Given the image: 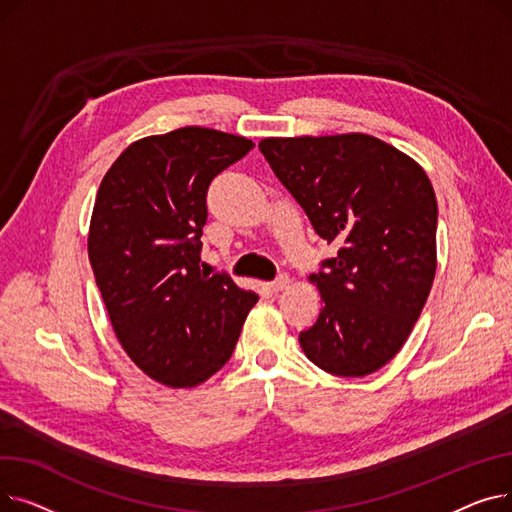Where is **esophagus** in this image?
Here are the masks:
<instances>
[{"label":"esophagus","instance_id":"1","mask_svg":"<svg viewBox=\"0 0 512 512\" xmlns=\"http://www.w3.org/2000/svg\"><path fill=\"white\" fill-rule=\"evenodd\" d=\"M288 284H290V278H288L286 274H280L274 282H270V288H272L274 292H280V290L288 288Z\"/></svg>","mask_w":512,"mask_h":512}]
</instances>
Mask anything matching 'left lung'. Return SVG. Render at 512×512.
I'll return each instance as SVG.
<instances>
[{
  "label": "left lung",
  "mask_w": 512,
  "mask_h": 512,
  "mask_svg": "<svg viewBox=\"0 0 512 512\" xmlns=\"http://www.w3.org/2000/svg\"><path fill=\"white\" fill-rule=\"evenodd\" d=\"M259 151L324 240L321 313L305 355L340 378L382 369L407 342L436 276L438 203L419 164L369 134L263 139Z\"/></svg>",
  "instance_id": "8db88e82"
}]
</instances>
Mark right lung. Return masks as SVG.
Segmentation results:
<instances>
[{
  "label": "right lung",
  "mask_w": 512,
  "mask_h": 512,
  "mask_svg": "<svg viewBox=\"0 0 512 512\" xmlns=\"http://www.w3.org/2000/svg\"><path fill=\"white\" fill-rule=\"evenodd\" d=\"M253 147L186 126L132 143L101 180L89 261L122 348L155 382L188 388L220 371L259 299L201 263L207 188Z\"/></svg>",
  "instance_id": "add662e5"
}]
</instances>
